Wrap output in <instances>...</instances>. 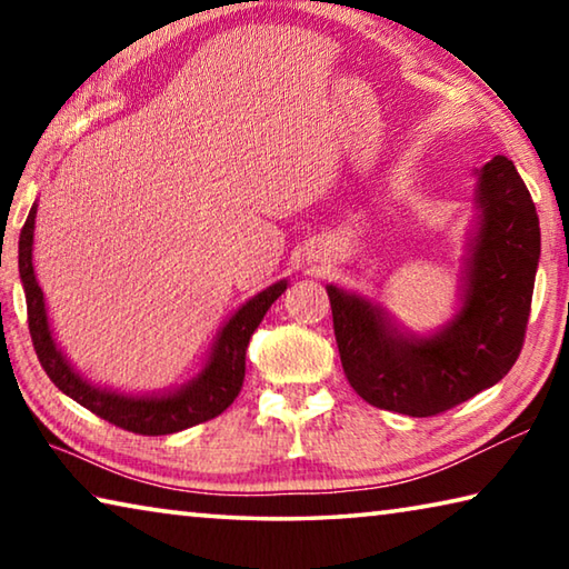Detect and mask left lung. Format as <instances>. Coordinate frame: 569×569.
<instances>
[{"label": "left lung", "mask_w": 569, "mask_h": 569, "mask_svg": "<svg viewBox=\"0 0 569 569\" xmlns=\"http://www.w3.org/2000/svg\"><path fill=\"white\" fill-rule=\"evenodd\" d=\"M475 230L459 308L439 331L411 333L381 303L329 283L346 379L371 407L435 417L495 387L522 351L539 263V218L512 160L475 170Z\"/></svg>", "instance_id": "left-lung-1"}]
</instances>
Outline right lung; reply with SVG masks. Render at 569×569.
Listing matches in <instances>:
<instances>
[{"label": "right lung", "instance_id": "obj_1", "mask_svg": "<svg viewBox=\"0 0 569 569\" xmlns=\"http://www.w3.org/2000/svg\"><path fill=\"white\" fill-rule=\"evenodd\" d=\"M34 218L37 203L32 206L27 223L19 233V278L24 286L27 298V319H30L32 343L40 359L42 369L52 383L67 397L82 403L84 409L98 413L104 421L114 427L134 431V435L160 437L176 435L196 423L223 413L243 387L246 377V349L258 323L278 296L286 291L288 281H276L266 291L256 293L253 298L238 308L218 331L213 349L208 353V361L196 377L182 383V387L162 393H122L108 387H94L80 371L74 369L70 359L57 346L50 319H47L44 293L34 276L32 250H34Z\"/></svg>", "mask_w": 569, "mask_h": 569}]
</instances>
